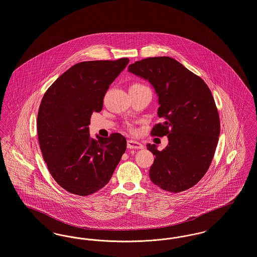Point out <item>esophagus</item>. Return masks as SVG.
<instances>
[{"label":"esophagus","instance_id":"esophagus-1","mask_svg":"<svg viewBox=\"0 0 257 257\" xmlns=\"http://www.w3.org/2000/svg\"><path fill=\"white\" fill-rule=\"evenodd\" d=\"M127 147L130 148V149H143L144 146H143V144H141L139 142H136L133 140H128L127 141Z\"/></svg>","mask_w":257,"mask_h":257}]
</instances>
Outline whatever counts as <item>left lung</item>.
<instances>
[{
  "label": "left lung",
  "instance_id": "8db88e82",
  "mask_svg": "<svg viewBox=\"0 0 257 257\" xmlns=\"http://www.w3.org/2000/svg\"><path fill=\"white\" fill-rule=\"evenodd\" d=\"M128 71L147 80L158 96L162 122L152 136L168 135L169 145L155 155L149 177L161 189L183 192L206 173L220 136V117L215 100L205 82L170 57L147 58L128 66Z\"/></svg>",
  "mask_w": 257,
  "mask_h": 257
}]
</instances>
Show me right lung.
Masks as SVG:
<instances>
[{
	"label": "right lung",
	"mask_w": 257,
	"mask_h": 257,
	"mask_svg": "<svg viewBox=\"0 0 257 257\" xmlns=\"http://www.w3.org/2000/svg\"><path fill=\"white\" fill-rule=\"evenodd\" d=\"M128 62L127 58L79 62L61 74L41 100L37 114L40 150L55 181L71 194L88 196L107 185L126 150L122 135L96 141L90 138L88 125Z\"/></svg>",
	"instance_id": "obj_1"
}]
</instances>
